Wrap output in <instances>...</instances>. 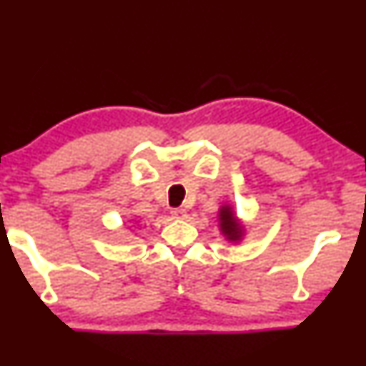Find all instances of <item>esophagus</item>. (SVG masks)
Here are the masks:
<instances>
[{"label": "esophagus", "mask_w": 366, "mask_h": 366, "mask_svg": "<svg viewBox=\"0 0 366 366\" xmlns=\"http://www.w3.org/2000/svg\"><path fill=\"white\" fill-rule=\"evenodd\" d=\"M171 214H172V218H176V219H185V218H187V213H185V209H182V208L172 209Z\"/></svg>", "instance_id": "esophagus-1"}]
</instances>
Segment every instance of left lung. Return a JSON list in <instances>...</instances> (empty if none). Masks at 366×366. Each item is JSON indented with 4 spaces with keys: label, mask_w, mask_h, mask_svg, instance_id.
<instances>
[{
    "label": "left lung",
    "mask_w": 366,
    "mask_h": 366,
    "mask_svg": "<svg viewBox=\"0 0 366 366\" xmlns=\"http://www.w3.org/2000/svg\"><path fill=\"white\" fill-rule=\"evenodd\" d=\"M219 229L224 234V237L229 242H239L244 237V227L240 226V222L235 218L231 205H222L218 213Z\"/></svg>",
    "instance_id": "8db88e82"
}]
</instances>
